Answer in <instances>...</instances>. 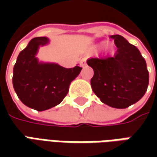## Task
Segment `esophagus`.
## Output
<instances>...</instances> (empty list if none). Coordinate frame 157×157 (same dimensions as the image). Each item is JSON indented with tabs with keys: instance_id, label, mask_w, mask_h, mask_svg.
<instances>
[{
	"instance_id": "1",
	"label": "esophagus",
	"mask_w": 157,
	"mask_h": 157,
	"mask_svg": "<svg viewBox=\"0 0 157 157\" xmlns=\"http://www.w3.org/2000/svg\"><path fill=\"white\" fill-rule=\"evenodd\" d=\"M80 65H81V66H85V65H86L85 61H81V62H80Z\"/></svg>"
}]
</instances>
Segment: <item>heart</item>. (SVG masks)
<instances>
[{
	"label": "heart",
	"mask_w": 157,
	"mask_h": 157,
	"mask_svg": "<svg viewBox=\"0 0 157 157\" xmlns=\"http://www.w3.org/2000/svg\"><path fill=\"white\" fill-rule=\"evenodd\" d=\"M100 44H95V45L94 46V48H97V47L100 45Z\"/></svg>",
	"instance_id": "1"
}]
</instances>
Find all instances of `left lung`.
<instances>
[{"instance_id": "obj_1", "label": "left lung", "mask_w": 157, "mask_h": 157, "mask_svg": "<svg viewBox=\"0 0 157 157\" xmlns=\"http://www.w3.org/2000/svg\"><path fill=\"white\" fill-rule=\"evenodd\" d=\"M111 38L117 46L114 55L90 58L86 63L94 69L91 86L94 94L105 105L123 109L143 97L149 75L146 61L136 46L120 35Z\"/></svg>"}]
</instances>
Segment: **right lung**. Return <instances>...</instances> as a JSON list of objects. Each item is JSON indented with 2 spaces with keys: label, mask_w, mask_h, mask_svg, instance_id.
I'll list each match as a JSON object with an SVG mask.
<instances>
[{
  "label": "right lung",
  "mask_w": 157,
  "mask_h": 157,
  "mask_svg": "<svg viewBox=\"0 0 157 157\" xmlns=\"http://www.w3.org/2000/svg\"><path fill=\"white\" fill-rule=\"evenodd\" d=\"M49 44L46 36L30 40L19 53L13 69V86L18 98L39 112L60 104L82 70L79 66L67 69L57 63L39 61L36 57L39 48Z\"/></svg>",
  "instance_id": "1"
}]
</instances>
